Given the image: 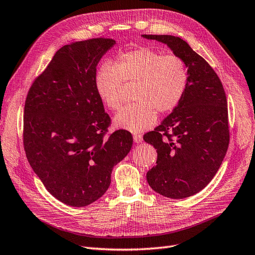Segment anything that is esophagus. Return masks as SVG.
<instances>
[{"label": "esophagus", "mask_w": 255, "mask_h": 255, "mask_svg": "<svg viewBox=\"0 0 255 255\" xmlns=\"http://www.w3.org/2000/svg\"><path fill=\"white\" fill-rule=\"evenodd\" d=\"M133 140H134V143H136V144H138V143H142L143 137H142V135H140V134L135 133V134L133 135Z\"/></svg>", "instance_id": "34e87169"}]
</instances>
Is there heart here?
Returning <instances> with one entry per match:
<instances>
[{
	"label": "heart",
	"mask_w": 255,
	"mask_h": 255,
	"mask_svg": "<svg viewBox=\"0 0 255 255\" xmlns=\"http://www.w3.org/2000/svg\"><path fill=\"white\" fill-rule=\"evenodd\" d=\"M124 82L137 83V102L123 108L113 123L130 132H139L154 125L156 111L166 115L178 106L186 91L188 73L180 56L140 46L121 53L113 65L102 66L97 73V93L109 109L120 108Z\"/></svg>",
	"instance_id": "1"
}]
</instances>
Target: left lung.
<instances>
[{"label": "left lung", "mask_w": 255, "mask_h": 255, "mask_svg": "<svg viewBox=\"0 0 255 255\" xmlns=\"http://www.w3.org/2000/svg\"><path fill=\"white\" fill-rule=\"evenodd\" d=\"M142 36L166 44L187 67L188 83L181 103L144 135L157 152L156 165L146 174L149 186L169 199H185L211 182L227 152V99L218 74L181 37Z\"/></svg>", "instance_id": "1"}]
</instances>
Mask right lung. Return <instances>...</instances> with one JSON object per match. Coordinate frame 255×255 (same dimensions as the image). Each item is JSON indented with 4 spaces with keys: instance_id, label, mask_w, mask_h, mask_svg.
I'll return each mask as SVG.
<instances>
[{
    "instance_id": "add662e5",
    "label": "right lung",
    "mask_w": 255,
    "mask_h": 255,
    "mask_svg": "<svg viewBox=\"0 0 255 255\" xmlns=\"http://www.w3.org/2000/svg\"><path fill=\"white\" fill-rule=\"evenodd\" d=\"M116 45L91 39L63 46L28 91L24 149L51 195L85 207L107 191L112 169L130 151L126 130L106 135L110 118L96 90L97 66Z\"/></svg>"
}]
</instances>
